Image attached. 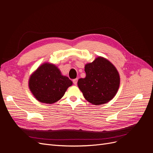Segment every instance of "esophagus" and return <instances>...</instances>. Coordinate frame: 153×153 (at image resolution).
Here are the masks:
<instances>
[{
  "instance_id": "1",
  "label": "esophagus",
  "mask_w": 153,
  "mask_h": 153,
  "mask_svg": "<svg viewBox=\"0 0 153 153\" xmlns=\"http://www.w3.org/2000/svg\"><path fill=\"white\" fill-rule=\"evenodd\" d=\"M77 82H78V78H75V79H73V84H75V85H76V84H77Z\"/></svg>"
}]
</instances>
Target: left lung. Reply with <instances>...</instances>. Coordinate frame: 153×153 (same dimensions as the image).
<instances>
[{
	"label": "left lung",
	"instance_id": "obj_1",
	"mask_svg": "<svg viewBox=\"0 0 153 153\" xmlns=\"http://www.w3.org/2000/svg\"><path fill=\"white\" fill-rule=\"evenodd\" d=\"M85 71L86 76L78 80V86L87 101L98 105L114 98L119 89L120 77L112 63L99 57L86 64Z\"/></svg>",
	"mask_w": 153,
	"mask_h": 153
}]
</instances>
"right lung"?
I'll return each mask as SVG.
<instances>
[{"label":"right lung","mask_w":153,"mask_h":153,"mask_svg":"<svg viewBox=\"0 0 153 153\" xmlns=\"http://www.w3.org/2000/svg\"><path fill=\"white\" fill-rule=\"evenodd\" d=\"M72 85L69 78L61 75L53 64L45 63L30 76L29 86L35 98L41 103L52 104L64 96Z\"/></svg>","instance_id":"obj_1"}]
</instances>
